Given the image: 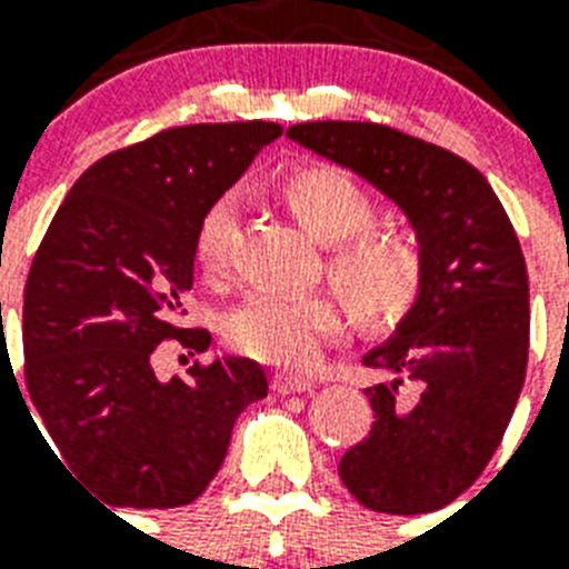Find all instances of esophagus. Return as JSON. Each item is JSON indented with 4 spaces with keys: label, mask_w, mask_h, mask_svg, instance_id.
Masks as SVG:
<instances>
[{
    "label": "esophagus",
    "mask_w": 569,
    "mask_h": 569,
    "mask_svg": "<svg viewBox=\"0 0 569 569\" xmlns=\"http://www.w3.org/2000/svg\"><path fill=\"white\" fill-rule=\"evenodd\" d=\"M271 387H274V392H280V396H292V392H310L316 383H312L310 378H303V375L277 372L274 378H271Z\"/></svg>",
    "instance_id": "34e87169"
}]
</instances>
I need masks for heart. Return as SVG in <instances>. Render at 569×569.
<instances>
[{"label":"heart","instance_id":"1","mask_svg":"<svg viewBox=\"0 0 569 569\" xmlns=\"http://www.w3.org/2000/svg\"><path fill=\"white\" fill-rule=\"evenodd\" d=\"M298 221L330 244L328 274L366 325H392L413 310L428 283V257L413 232L378 227L380 200L357 173L330 162L292 164L280 180ZM239 227L232 194L214 197L194 230V262L206 277L230 266ZM342 310L328 292H257L230 312L223 337L239 355L271 366H307L339 328Z\"/></svg>","mask_w":569,"mask_h":569}]
</instances>
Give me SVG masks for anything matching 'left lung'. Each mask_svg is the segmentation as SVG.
<instances>
[{"mask_svg": "<svg viewBox=\"0 0 569 569\" xmlns=\"http://www.w3.org/2000/svg\"><path fill=\"white\" fill-rule=\"evenodd\" d=\"M286 136L346 164L407 212L428 283L396 339L363 357L389 380L366 389L375 422L339 460L378 513L440 511L499 449L529 366V271L485 173L451 150L360 120L295 123Z\"/></svg>", "mask_w": 569, "mask_h": 569, "instance_id": "8db88e82", "label": "left lung"}]
</instances>
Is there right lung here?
<instances>
[{"mask_svg": "<svg viewBox=\"0 0 569 569\" xmlns=\"http://www.w3.org/2000/svg\"><path fill=\"white\" fill-rule=\"evenodd\" d=\"M280 132L266 120L191 123L102 156L31 259L22 292L31 405L58 463L111 508L194 502L241 410L268 396L262 366L244 357L194 360L168 383L150 360L171 339L197 355L212 342L206 328L180 325L197 221Z\"/></svg>", "mask_w": 569, "mask_h": 569, "instance_id": "right-lung-1", "label": "right lung"}]
</instances>
